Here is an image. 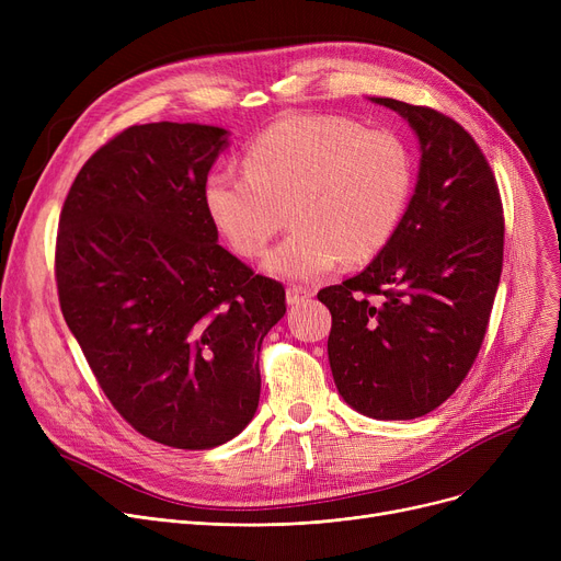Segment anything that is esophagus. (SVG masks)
I'll return each mask as SVG.
<instances>
[{"label":"esophagus","mask_w":561,"mask_h":561,"mask_svg":"<svg viewBox=\"0 0 561 561\" xmlns=\"http://www.w3.org/2000/svg\"><path fill=\"white\" fill-rule=\"evenodd\" d=\"M311 296H313V288H309V286H288L286 288V305L296 307V305L309 300Z\"/></svg>","instance_id":"1"}]
</instances>
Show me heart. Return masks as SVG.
<instances>
[{"label":"heart","instance_id":"heart-1","mask_svg":"<svg viewBox=\"0 0 561 561\" xmlns=\"http://www.w3.org/2000/svg\"><path fill=\"white\" fill-rule=\"evenodd\" d=\"M245 172L222 165L206 174L204 209L245 259L261 256L296 222L265 268L286 279H316L345 256L362 263L393 239L414 186L407 142L389 129H364L339 115H290L245 147Z\"/></svg>","mask_w":561,"mask_h":561}]
</instances>
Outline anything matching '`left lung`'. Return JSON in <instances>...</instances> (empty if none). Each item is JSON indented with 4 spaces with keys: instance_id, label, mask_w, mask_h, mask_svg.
Returning <instances> with one entry per match:
<instances>
[{
    "instance_id": "left-lung-1",
    "label": "left lung",
    "mask_w": 561,
    "mask_h": 561,
    "mask_svg": "<svg viewBox=\"0 0 561 561\" xmlns=\"http://www.w3.org/2000/svg\"><path fill=\"white\" fill-rule=\"evenodd\" d=\"M421 142L414 195L366 271L328 286V355L341 398L377 421L444 404L482 347L503 273L505 218L478 142L453 117L391 98Z\"/></svg>"
}]
</instances>
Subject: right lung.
Listing matches in <instances>:
<instances>
[{
	"label": "right lung",
	"instance_id": "add662e5",
	"mask_svg": "<svg viewBox=\"0 0 561 561\" xmlns=\"http://www.w3.org/2000/svg\"><path fill=\"white\" fill-rule=\"evenodd\" d=\"M227 129L134 125L83 163L56 236L64 318L104 396L157 444L206 450L259 407L284 286L218 245L206 174Z\"/></svg>",
	"mask_w": 561,
	"mask_h": 561
}]
</instances>
